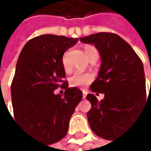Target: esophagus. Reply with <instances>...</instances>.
Wrapping results in <instances>:
<instances>
[{
  "mask_svg": "<svg viewBox=\"0 0 151 151\" xmlns=\"http://www.w3.org/2000/svg\"><path fill=\"white\" fill-rule=\"evenodd\" d=\"M87 94H88V92H87L86 90H83V91H82V98H83V99H86Z\"/></svg>",
  "mask_w": 151,
  "mask_h": 151,
  "instance_id": "obj_1",
  "label": "esophagus"
}]
</instances>
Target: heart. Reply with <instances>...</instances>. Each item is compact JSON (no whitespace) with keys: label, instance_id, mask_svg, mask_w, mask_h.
Wrapping results in <instances>:
<instances>
[{"label":"heart","instance_id":"b5f03b06","mask_svg":"<svg viewBox=\"0 0 151 151\" xmlns=\"http://www.w3.org/2000/svg\"><path fill=\"white\" fill-rule=\"evenodd\" d=\"M96 51L95 47L93 46H87L85 48V52L88 58H89V56L91 55V53L93 52ZM68 57H69V51H66L62 58V63H63V66L64 68V70L66 71H69L70 70V64H69V61H68ZM94 80V76L91 73H81V72H75L72 76L70 78V85L71 87H76V88H85L86 86L89 85Z\"/></svg>","mask_w":151,"mask_h":151}]
</instances>
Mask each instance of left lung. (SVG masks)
I'll use <instances>...</instances> for the list:
<instances>
[{"instance_id": "1", "label": "left lung", "mask_w": 151, "mask_h": 151, "mask_svg": "<svg viewBox=\"0 0 151 151\" xmlns=\"http://www.w3.org/2000/svg\"><path fill=\"white\" fill-rule=\"evenodd\" d=\"M80 40L94 45L102 62L90 89L96 95L104 93L105 98L99 101L94 94L87 96L91 103L88 124L95 134L112 141L141 113L147 96V101L150 99L143 64L132 46L116 34L101 32Z\"/></svg>"}]
</instances>
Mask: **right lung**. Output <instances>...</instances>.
I'll return each instance as SVG.
<instances>
[{"instance_id": "add662e5", "label": "right lung", "mask_w": 151, "mask_h": 151, "mask_svg": "<svg viewBox=\"0 0 151 151\" xmlns=\"http://www.w3.org/2000/svg\"><path fill=\"white\" fill-rule=\"evenodd\" d=\"M78 38L41 35L30 39L19 56L12 83V100L15 120L27 132L55 143L67 134L69 122L82 92L68 88L62 58ZM59 86L65 96L55 95Z\"/></svg>"}]
</instances>
